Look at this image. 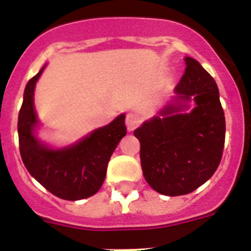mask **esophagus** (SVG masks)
<instances>
[{
    "label": "esophagus",
    "instance_id": "obj_1",
    "mask_svg": "<svg viewBox=\"0 0 251 251\" xmlns=\"http://www.w3.org/2000/svg\"><path fill=\"white\" fill-rule=\"evenodd\" d=\"M139 123H141V118H139L138 115L134 114V113H129V114H127L126 126H127V128L129 132H132V130L136 129V128L139 126Z\"/></svg>",
    "mask_w": 251,
    "mask_h": 251
}]
</instances>
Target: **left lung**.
I'll list each match as a JSON object with an SVG mask.
<instances>
[{"mask_svg": "<svg viewBox=\"0 0 251 251\" xmlns=\"http://www.w3.org/2000/svg\"><path fill=\"white\" fill-rule=\"evenodd\" d=\"M185 63L172 100L134 130L143 176L166 196L190 194L211 178L225 145L216 81L197 60L186 56Z\"/></svg>", "mask_w": 251, "mask_h": 251, "instance_id": "1", "label": "left lung"}]
</instances>
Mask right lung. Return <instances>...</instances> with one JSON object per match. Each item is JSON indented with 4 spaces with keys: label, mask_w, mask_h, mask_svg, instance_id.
<instances>
[{
    "label": "right lung",
    "mask_w": 251,
    "mask_h": 251,
    "mask_svg": "<svg viewBox=\"0 0 251 251\" xmlns=\"http://www.w3.org/2000/svg\"><path fill=\"white\" fill-rule=\"evenodd\" d=\"M45 68L30 79L24 93L17 123L21 158L31 176L51 194L63 200H83L97 194L103 185L108 162L127 134L126 114L65 147L45 143L37 136L41 123L34 104L35 86Z\"/></svg>",
    "instance_id": "add662e5"
}]
</instances>
